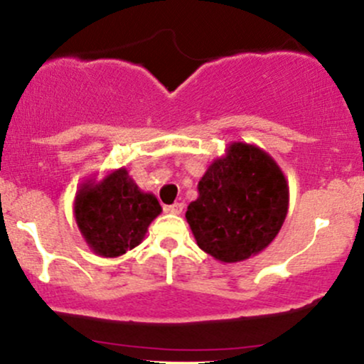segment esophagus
I'll return each mask as SVG.
<instances>
[{
    "mask_svg": "<svg viewBox=\"0 0 364 364\" xmlns=\"http://www.w3.org/2000/svg\"><path fill=\"white\" fill-rule=\"evenodd\" d=\"M183 208H185V205H183V203H173V205H166L164 210L169 212V214L179 215L183 212Z\"/></svg>",
    "mask_w": 364,
    "mask_h": 364,
    "instance_id": "34e87169",
    "label": "esophagus"
}]
</instances>
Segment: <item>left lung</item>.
I'll return each instance as SVG.
<instances>
[{"instance_id": "left-lung-1", "label": "left lung", "mask_w": 364, "mask_h": 364, "mask_svg": "<svg viewBox=\"0 0 364 364\" xmlns=\"http://www.w3.org/2000/svg\"><path fill=\"white\" fill-rule=\"evenodd\" d=\"M289 208V186L265 150L232 141L198 181L186 220L196 245L223 263L243 262L267 248Z\"/></svg>"}]
</instances>
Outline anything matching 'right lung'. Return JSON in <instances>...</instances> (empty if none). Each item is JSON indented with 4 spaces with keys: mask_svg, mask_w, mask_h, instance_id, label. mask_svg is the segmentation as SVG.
<instances>
[{
    "mask_svg": "<svg viewBox=\"0 0 364 364\" xmlns=\"http://www.w3.org/2000/svg\"><path fill=\"white\" fill-rule=\"evenodd\" d=\"M161 212L156 195L141 191L124 168L111 171L101 181L87 179L73 203L83 240L92 252L106 258L139 246Z\"/></svg>",
    "mask_w": 364,
    "mask_h": 364,
    "instance_id": "obj_1",
    "label": "right lung"
}]
</instances>
